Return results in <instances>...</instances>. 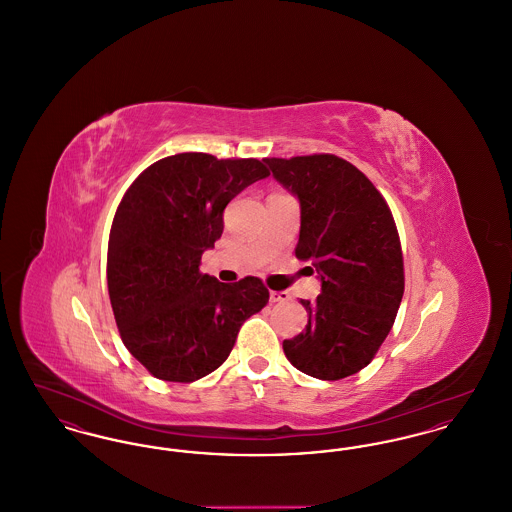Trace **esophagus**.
<instances>
[{
  "mask_svg": "<svg viewBox=\"0 0 512 512\" xmlns=\"http://www.w3.org/2000/svg\"><path fill=\"white\" fill-rule=\"evenodd\" d=\"M270 301H272V303H284V301H290V293L270 292Z\"/></svg>",
  "mask_w": 512,
  "mask_h": 512,
  "instance_id": "obj_1",
  "label": "esophagus"
}]
</instances>
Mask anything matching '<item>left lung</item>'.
Masks as SVG:
<instances>
[{
	"mask_svg": "<svg viewBox=\"0 0 512 512\" xmlns=\"http://www.w3.org/2000/svg\"><path fill=\"white\" fill-rule=\"evenodd\" d=\"M265 163L299 201L295 257L311 261L320 280L317 299H301L309 322L299 336L284 340V353L318 380L351 376L388 338L405 290L390 207L363 172L336 155Z\"/></svg>",
	"mask_w": 512,
	"mask_h": 512,
	"instance_id": "8db88e82",
	"label": "left lung"
}]
</instances>
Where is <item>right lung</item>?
Returning a JSON list of instances; mask_svg holds the SVG:
<instances>
[{
  "label": "right lung",
  "mask_w": 512,
  "mask_h": 512,
  "mask_svg": "<svg viewBox=\"0 0 512 512\" xmlns=\"http://www.w3.org/2000/svg\"><path fill=\"white\" fill-rule=\"evenodd\" d=\"M270 172L257 159L178 153L126 190L107 249V288L122 343L165 382H195L230 355L245 318L268 303L255 276L222 284L201 255L222 236L226 205Z\"/></svg>",
  "instance_id": "add662e5"
}]
</instances>
